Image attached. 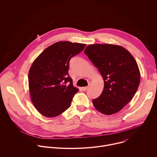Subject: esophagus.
Returning a JSON list of instances; mask_svg holds the SVG:
<instances>
[{
  "label": "esophagus",
  "mask_w": 157,
  "mask_h": 157,
  "mask_svg": "<svg viewBox=\"0 0 157 157\" xmlns=\"http://www.w3.org/2000/svg\"><path fill=\"white\" fill-rule=\"evenodd\" d=\"M90 86H91V85L89 83V84H88V85L87 86L82 87V90H83V91H86L87 89H88V88L90 87Z\"/></svg>",
  "instance_id": "1"
}]
</instances>
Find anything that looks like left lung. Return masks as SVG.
<instances>
[{
    "label": "left lung",
    "instance_id": "1",
    "mask_svg": "<svg viewBox=\"0 0 157 157\" xmlns=\"http://www.w3.org/2000/svg\"><path fill=\"white\" fill-rule=\"evenodd\" d=\"M84 52L105 83L100 96L92 100L93 106L104 114L117 113L133 98L139 85L140 74L135 59L123 47L109 44L88 45Z\"/></svg>",
    "mask_w": 157,
    "mask_h": 157
}]
</instances>
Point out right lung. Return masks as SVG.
Here are the masks:
<instances>
[{
	"label": "right lung",
	"instance_id": "right-lung-1",
	"mask_svg": "<svg viewBox=\"0 0 157 157\" xmlns=\"http://www.w3.org/2000/svg\"><path fill=\"white\" fill-rule=\"evenodd\" d=\"M86 44L57 42L45 49L35 60L28 73L31 100L44 116L53 117L67 109L78 91L69 75L71 59Z\"/></svg>",
	"mask_w": 157,
	"mask_h": 157
}]
</instances>
